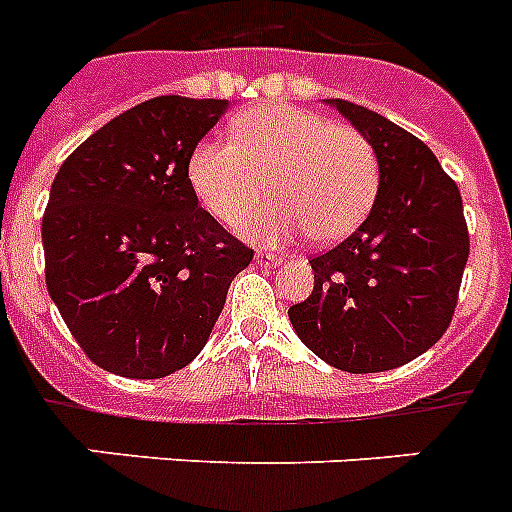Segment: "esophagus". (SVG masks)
<instances>
[{
    "mask_svg": "<svg viewBox=\"0 0 512 512\" xmlns=\"http://www.w3.org/2000/svg\"><path fill=\"white\" fill-rule=\"evenodd\" d=\"M255 263L260 265V268H276V265L284 263V257L270 255V252H257V255H255Z\"/></svg>",
    "mask_w": 512,
    "mask_h": 512,
    "instance_id": "34e87169",
    "label": "esophagus"
}]
</instances>
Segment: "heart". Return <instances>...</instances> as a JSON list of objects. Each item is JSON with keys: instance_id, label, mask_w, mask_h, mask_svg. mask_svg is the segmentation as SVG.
<instances>
[{"instance_id": "1", "label": "heart", "mask_w": 512, "mask_h": 512, "mask_svg": "<svg viewBox=\"0 0 512 512\" xmlns=\"http://www.w3.org/2000/svg\"><path fill=\"white\" fill-rule=\"evenodd\" d=\"M186 178L199 205L223 226H239L270 194L278 199L244 223L257 244L305 236L339 242L371 213L378 157L371 141L321 112L270 105L242 112L234 139L205 136L191 149Z\"/></svg>"}]
</instances>
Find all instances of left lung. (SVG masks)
<instances>
[{
	"label": "left lung",
	"instance_id": "left-lung-1",
	"mask_svg": "<svg viewBox=\"0 0 512 512\" xmlns=\"http://www.w3.org/2000/svg\"><path fill=\"white\" fill-rule=\"evenodd\" d=\"M326 102L371 141L378 194L355 234L310 260L313 294L289 321L339 371H392L450 326L471 247L463 199L421 139L368 107Z\"/></svg>",
	"mask_w": 512,
	"mask_h": 512
}]
</instances>
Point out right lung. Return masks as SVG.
Returning <instances> with one entry per match:
<instances>
[{"label": "right lung", "instance_id": "1", "mask_svg": "<svg viewBox=\"0 0 512 512\" xmlns=\"http://www.w3.org/2000/svg\"><path fill=\"white\" fill-rule=\"evenodd\" d=\"M226 110V99H147L54 176L41 218L49 297L91 363L115 376L186 368L252 263L186 178L191 149Z\"/></svg>", "mask_w": 512, "mask_h": 512}]
</instances>
